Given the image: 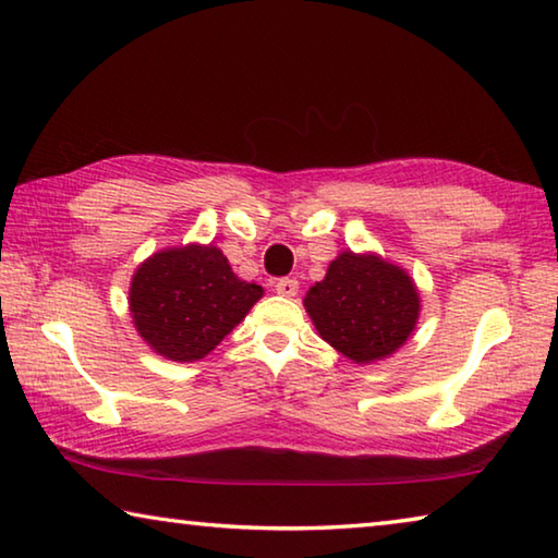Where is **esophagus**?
Masks as SVG:
<instances>
[{
    "mask_svg": "<svg viewBox=\"0 0 558 558\" xmlns=\"http://www.w3.org/2000/svg\"><path fill=\"white\" fill-rule=\"evenodd\" d=\"M272 288H276L278 295L282 298H295L298 295V280L295 278H278L272 282Z\"/></svg>",
    "mask_w": 558,
    "mask_h": 558,
    "instance_id": "esophagus-1",
    "label": "esophagus"
}]
</instances>
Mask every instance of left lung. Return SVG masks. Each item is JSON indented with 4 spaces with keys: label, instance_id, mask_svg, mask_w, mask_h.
I'll return each mask as SVG.
<instances>
[{
    "label": "left lung",
    "instance_id": "obj_1",
    "mask_svg": "<svg viewBox=\"0 0 558 558\" xmlns=\"http://www.w3.org/2000/svg\"><path fill=\"white\" fill-rule=\"evenodd\" d=\"M305 310L327 344L356 364H372L411 337L421 298L403 268L376 253L342 251L325 280L307 290Z\"/></svg>",
    "mask_w": 558,
    "mask_h": 558
}]
</instances>
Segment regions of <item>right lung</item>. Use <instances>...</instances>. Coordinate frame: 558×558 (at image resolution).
Masks as SVG:
<instances>
[{"label":"right lung","mask_w":558,"mask_h":558,"mask_svg":"<svg viewBox=\"0 0 558 558\" xmlns=\"http://www.w3.org/2000/svg\"><path fill=\"white\" fill-rule=\"evenodd\" d=\"M260 298L263 288L235 276L211 243L159 251L130 282L132 323L172 362L204 359Z\"/></svg>","instance_id":"1"}]
</instances>
